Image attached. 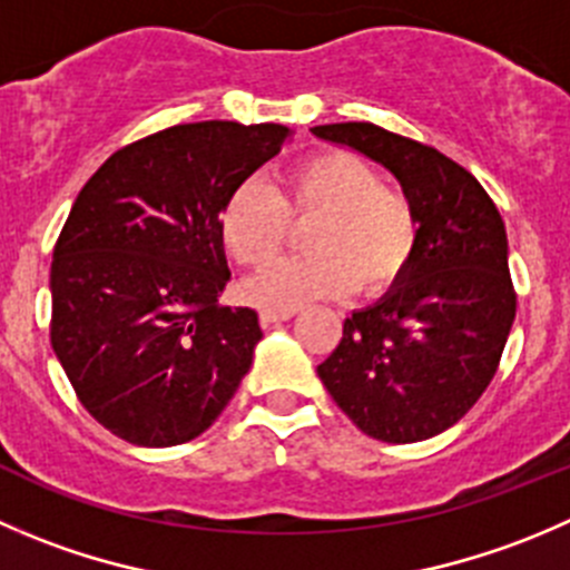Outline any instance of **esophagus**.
<instances>
[{
    "label": "esophagus",
    "mask_w": 570,
    "mask_h": 570,
    "mask_svg": "<svg viewBox=\"0 0 570 570\" xmlns=\"http://www.w3.org/2000/svg\"><path fill=\"white\" fill-rule=\"evenodd\" d=\"M289 317H295V308H262V314H258V320H262L264 325L284 323V320Z\"/></svg>",
    "instance_id": "34e87169"
}]
</instances>
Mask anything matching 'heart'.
I'll return each mask as SVG.
<instances>
[{
	"label": "heart",
	"mask_w": 570,
	"mask_h": 570,
	"mask_svg": "<svg viewBox=\"0 0 570 570\" xmlns=\"http://www.w3.org/2000/svg\"><path fill=\"white\" fill-rule=\"evenodd\" d=\"M289 219H312L303 230L308 253L273 264L242 295L262 308H295L317 297L381 295L406 275L420 245V214L403 189L381 184L373 164L347 150H323L292 164L281 189L245 180L219 212V236L242 267L273 262L289 236Z\"/></svg>",
	"instance_id": "obj_1"
}]
</instances>
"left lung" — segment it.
<instances>
[{
	"instance_id": "8db88e82",
	"label": "left lung",
	"mask_w": 570,
	"mask_h": 570,
	"mask_svg": "<svg viewBox=\"0 0 570 570\" xmlns=\"http://www.w3.org/2000/svg\"><path fill=\"white\" fill-rule=\"evenodd\" d=\"M312 132L384 164L417 206L412 267L345 320L317 375L367 438L420 443L465 417L499 370L518 303L504 219L482 184L434 147L370 121Z\"/></svg>"
}]
</instances>
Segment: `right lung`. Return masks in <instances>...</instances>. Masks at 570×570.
<instances>
[{"label":"right lung","instance_id":"right-lung-1","mask_svg":"<svg viewBox=\"0 0 570 570\" xmlns=\"http://www.w3.org/2000/svg\"><path fill=\"white\" fill-rule=\"evenodd\" d=\"M289 127L195 121L116 150L55 242L49 340L82 406L145 449L189 443L223 414L262 340L230 281L219 212Z\"/></svg>","mask_w":570,"mask_h":570}]
</instances>
